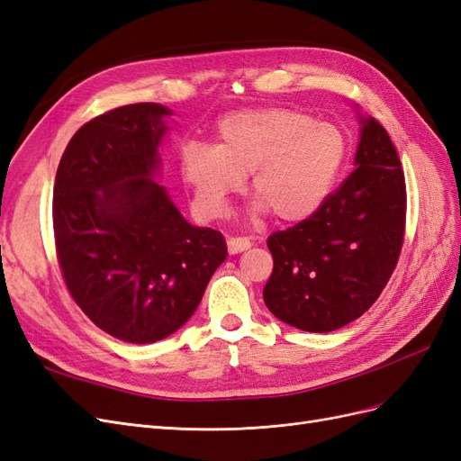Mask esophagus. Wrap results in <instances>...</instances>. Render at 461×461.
<instances>
[{"label":"esophagus","mask_w":461,"mask_h":461,"mask_svg":"<svg viewBox=\"0 0 461 461\" xmlns=\"http://www.w3.org/2000/svg\"><path fill=\"white\" fill-rule=\"evenodd\" d=\"M227 246L230 254H240V252H246V249L252 246V242H249V239H246V236H230L227 240Z\"/></svg>","instance_id":"obj_1"}]
</instances>
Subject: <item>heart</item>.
I'll list each match as a JSON object with an SVG mask.
<instances>
[{
    "instance_id": "obj_1",
    "label": "heart",
    "mask_w": 461,
    "mask_h": 461,
    "mask_svg": "<svg viewBox=\"0 0 461 461\" xmlns=\"http://www.w3.org/2000/svg\"><path fill=\"white\" fill-rule=\"evenodd\" d=\"M348 151V136L337 124L286 107L244 109L217 122L212 148L190 144L183 149L180 176L207 217L225 212L249 175L258 213L302 222L330 198Z\"/></svg>"
}]
</instances>
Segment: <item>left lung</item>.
Listing matches in <instances>:
<instances>
[{"instance_id": "obj_1", "label": "left lung", "mask_w": 461, "mask_h": 461, "mask_svg": "<svg viewBox=\"0 0 461 461\" xmlns=\"http://www.w3.org/2000/svg\"><path fill=\"white\" fill-rule=\"evenodd\" d=\"M356 169L319 212L267 246L269 312L300 330L330 332L364 315L393 275L406 229V178L383 124L361 117Z\"/></svg>"}]
</instances>
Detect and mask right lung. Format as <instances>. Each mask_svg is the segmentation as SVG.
Instances as JSON below:
<instances>
[{
    "label": "right lung",
    "mask_w": 461,
    "mask_h": 461,
    "mask_svg": "<svg viewBox=\"0 0 461 461\" xmlns=\"http://www.w3.org/2000/svg\"><path fill=\"white\" fill-rule=\"evenodd\" d=\"M169 115L159 104L107 111L77 131L55 175L65 285L94 325L132 344L183 327L227 259L222 234L190 225L153 180Z\"/></svg>",
    "instance_id": "add662e5"
}]
</instances>
